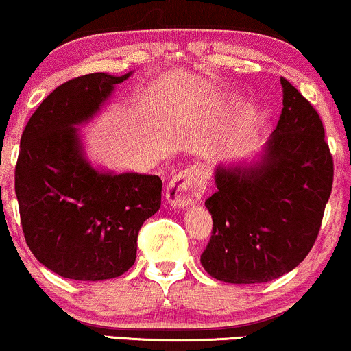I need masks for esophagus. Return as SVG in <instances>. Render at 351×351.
<instances>
[{
  "label": "esophagus",
  "mask_w": 351,
  "mask_h": 351,
  "mask_svg": "<svg viewBox=\"0 0 351 351\" xmlns=\"http://www.w3.org/2000/svg\"><path fill=\"white\" fill-rule=\"evenodd\" d=\"M208 170L201 165H193L173 176L167 184V201L173 208H184L201 199L208 186Z\"/></svg>",
  "instance_id": "34e87169"
}]
</instances>
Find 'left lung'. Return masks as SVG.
Masks as SVG:
<instances>
[{
	"label": "left lung",
	"mask_w": 351,
	"mask_h": 351,
	"mask_svg": "<svg viewBox=\"0 0 351 351\" xmlns=\"http://www.w3.org/2000/svg\"><path fill=\"white\" fill-rule=\"evenodd\" d=\"M284 107L263 160L217 167V191L204 201L213 217L201 264L228 284H261L307 257L332 193L333 158L320 115L287 79Z\"/></svg>",
	"instance_id": "left-lung-1"
}]
</instances>
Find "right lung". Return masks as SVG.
Listing matches in <instances>:
<instances>
[{
    "label": "right lung",
    "instance_id": "right-lung-1",
    "mask_svg": "<svg viewBox=\"0 0 351 351\" xmlns=\"http://www.w3.org/2000/svg\"><path fill=\"white\" fill-rule=\"evenodd\" d=\"M128 75L95 72L67 80L43 100L21 135L14 191L24 239L39 263L66 279L127 272L140 228L162 204L160 176L94 170L74 127Z\"/></svg>",
    "mask_w": 351,
    "mask_h": 351
}]
</instances>
